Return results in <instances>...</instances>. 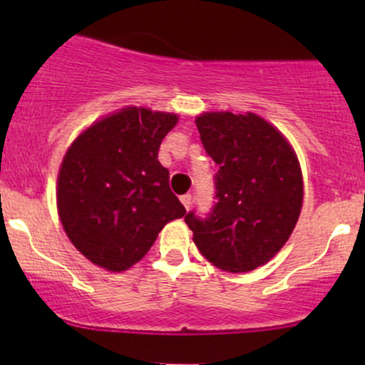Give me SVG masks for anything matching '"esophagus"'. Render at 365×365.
<instances>
[{
  "mask_svg": "<svg viewBox=\"0 0 365 365\" xmlns=\"http://www.w3.org/2000/svg\"><path fill=\"white\" fill-rule=\"evenodd\" d=\"M180 200H182V204L183 206H185V209L188 211V209H190V206H192V194H185V195H182L180 197Z\"/></svg>",
  "mask_w": 365,
  "mask_h": 365,
  "instance_id": "esophagus-1",
  "label": "esophagus"
}]
</instances>
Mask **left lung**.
Segmentation results:
<instances>
[{
	"mask_svg": "<svg viewBox=\"0 0 365 365\" xmlns=\"http://www.w3.org/2000/svg\"><path fill=\"white\" fill-rule=\"evenodd\" d=\"M216 163L211 211L185 223L200 254L220 269L245 273L269 261L302 209V173L287 139L261 116L206 113L195 120Z\"/></svg>",
	"mask_w": 365,
	"mask_h": 365,
	"instance_id": "8db88e82",
	"label": "left lung"
}]
</instances>
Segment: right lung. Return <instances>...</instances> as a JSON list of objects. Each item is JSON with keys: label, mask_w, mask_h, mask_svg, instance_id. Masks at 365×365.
<instances>
[{"label": "right lung", "mask_w": 365, "mask_h": 365, "mask_svg": "<svg viewBox=\"0 0 365 365\" xmlns=\"http://www.w3.org/2000/svg\"><path fill=\"white\" fill-rule=\"evenodd\" d=\"M178 116L127 108L70 145L58 177V212L91 262L125 271L139 262L168 221L185 215L158 150Z\"/></svg>", "instance_id": "1"}]
</instances>
